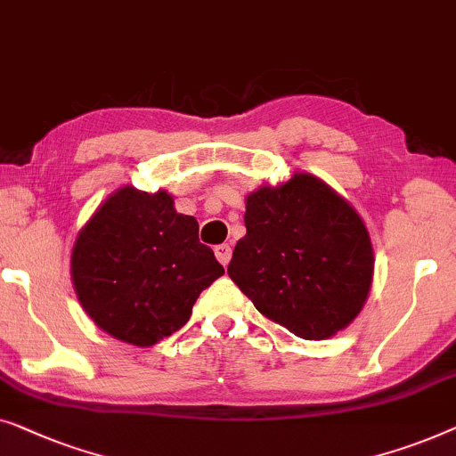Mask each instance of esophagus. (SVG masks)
Segmentation results:
<instances>
[{
  "instance_id": "obj_1",
  "label": "esophagus",
  "mask_w": 456,
  "mask_h": 456,
  "mask_svg": "<svg viewBox=\"0 0 456 456\" xmlns=\"http://www.w3.org/2000/svg\"><path fill=\"white\" fill-rule=\"evenodd\" d=\"M215 256L223 266H227L229 260H231V248L227 246V243H221V246L215 248Z\"/></svg>"
}]
</instances>
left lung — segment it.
Here are the masks:
<instances>
[{"mask_svg":"<svg viewBox=\"0 0 456 456\" xmlns=\"http://www.w3.org/2000/svg\"><path fill=\"white\" fill-rule=\"evenodd\" d=\"M243 221L227 273L256 310L307 341L354 322L374 279V248L347 198L295 171L249 191Z\"/></svg>","mask_w":456,"mask_h":456,"instance_id":"obj_1","label":"left lung"}]
</instances>
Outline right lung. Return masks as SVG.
<instances>
[{"label":"right lung","instance_id":"obj_1","mask_svg":"<svg viewBox=\"0 0 456 456\" xmlns=\"http://www.w3.org/2000/svg\"><path fill=\"white\" fill-rule=\"evenodd\" d=\"M69 273L82 310L101 330L151 347L188 322L196 299L225 268L169 191L124 185L78 231Z\"/></svg>","mask_w":456,"mask_h":456}]
</instances>
